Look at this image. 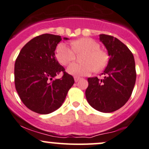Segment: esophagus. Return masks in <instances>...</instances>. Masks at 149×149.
Listing matches in <instances>:
<instances>
[{"label": "esophagus", "instance_id": "34e87169", "mask_svg": "<svg viewBox=\"0 0 149 149\" xmlns=\"http://www.w3.org/2000/svg\"><path fill=\"white\" fill-rule=\"evenodd\" d=\"M80 79H81V78L78 77H74V81H75V82H77V81H79V80Z\"/></svg>", "mask_w": 149, "mask_h": 149}]
</instances>
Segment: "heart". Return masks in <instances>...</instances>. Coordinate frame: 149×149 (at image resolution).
<instances>
[{
  "instance_id": "heart-1",
  "label": "heart",
  "mask_w": 149,
  "mask_h": 149,
  "mask_svg": "<svg viewBox=\"0 0 149 149\" xmlns=\"http://www.w3.org/2000/svg\"><path fill=\"white\" fill-rule=\"evenodd\" d=\"M72 49L65 43L58 45L56 56L59 63L67 65L75 59L76 54H81L82 63L71 64L68 68L69 74L75 77L85 76L94 71L100 72L107 65L109 56L105 51L101 49L99 43L91 38H84L72 42Z\"/></svg>"
}]
</instances>
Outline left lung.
Here are the masks:
<instances>
[{
    "label": "left lung",
    "mask_w": 149,
    "mask_h": 149,
    "mask_svg": "<svg viewBox=\"0 0 149 149\" xmlns=\"http://www.w3.org/2000/svg\"><path fill=\"white\" fill-rule=\"evenodd\" d=\"M100 40L108 52L109 60L103 72L104 77L88 78L86 97L93 108L104 113L116 111L127 102L136 81L133 54L114 37L100 35Z\"/></svg>",
    "instance_id": "left-lung-1"
}]
</instances>
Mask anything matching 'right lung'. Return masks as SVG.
<instances>
[{
	"label": "right lung",
	"instance_id": "add662e5",
	"mask_svg": "<svg viewBox=\"0 0 149 149\" xmlns=\"http://www.w3.org/2000/svg\"><path fill=\"white\" fill-rule=\"evenodd\" d=\"M61 40L56 35L37 36L24 45L15 61V84L19 97L29 109L40 114L58 109L74 83L56 58V48ZM61 71L62 77L53 80Z\"/></svg>",
	"mask_w": 149,
	"mask_h": 149
}]
</instances>
